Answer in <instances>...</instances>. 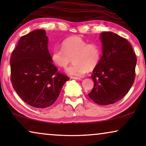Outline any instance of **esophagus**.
Segmentation results:
<instances>
[{
  "instance_id": "34e87169",
  "label": "esophagus",
  "mask_w": 146,
  "mask_h": 146,
  "mask_svg": "<svg viewBox=\"0 0 146 146\" xmlns=\"http://www.w3.org/2000/svg\"><path fill=\"white\" fill-rule=\"evenodd\" d=\"M70 79L71 80H81L80 78H78V77H73V76H71L70 77Z\"/></svg>"
}]
</instances>
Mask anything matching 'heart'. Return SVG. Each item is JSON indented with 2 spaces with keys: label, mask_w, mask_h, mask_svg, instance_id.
<instances>
[{
  "label": "heart",
  "mask_w": 146,
  "mask_h": 146,
  "mask_svg": "<svg viewBox=\"0 0 146 146\" xmlns=\"http://www.w3.org/2000/svg\"><path fill=\"white\" fill-rule=\"evenodd\" d=\"M100 46L95 43L88 44L82 38L74 36L62 42V48L56 47L50 53L51 61L58 67L64 68L72 58L74 64L65 70L73 77L82 76L88 70H92L101 59Z\"/></svg>",
  "instance_id": "obj_1"
}]
</instances>
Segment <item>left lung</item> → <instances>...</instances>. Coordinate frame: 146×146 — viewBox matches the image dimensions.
Here are the masks:
<instances>
[{"instance_id": "1", "label": "left lung", "mask_w": 146, "mask_h": 146, "mask_svg": "<svg viewBox=\"0 0 146 146\" xmlns=\"http://www.w3.org/2000/svg\"><path fill=\"white\" fill-rule=\"evenodd\" d=\"M100 39L102 56L91 76L94 88L88 94L98 104L115 103L128 92L135 79L137 58L131 45L112 32H104Z\"/></svg>"}]
</instances>
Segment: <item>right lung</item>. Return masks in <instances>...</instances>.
Listing matches in <instances>:
<instances>
[{
	"instance_id": "right-lung-1",
	"label": "right lung",
	"mask_w": 146,
	"mask_h": 146,
	"mask_svg": "<svg viewBox=\"0 0 146 146\" xmlns=\"http://www.w3.org/2000/svg\"><path fill=\"white\" fill-rule=\"evenodd\" d=\"M48 43L45 30H35L21 38L10 60L15 90L25 102L40 109L52 105L69 80L52 62Z\"/></svg>"
}]
</instances>
